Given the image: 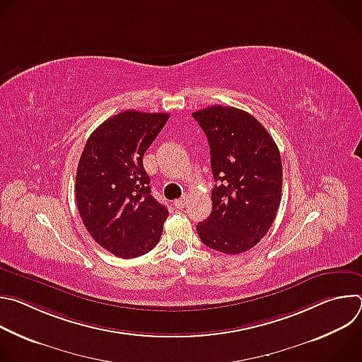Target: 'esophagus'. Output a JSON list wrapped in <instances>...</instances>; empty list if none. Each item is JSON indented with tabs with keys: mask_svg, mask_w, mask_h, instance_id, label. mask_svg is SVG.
<instances>
[{
	"mask_svg": "<svg viewBox=\"0 0 362 362\" xmlns=\"http://www.w3.org/2000/svg\"><path fill=\"white\" fill-rule=\"evenodd\" d=\"M186 203H187V197H186V196H183L182 199H177V200H175V202H173V204L176 206L177 209H183L185 206H186Z\"/></svg>",
	"mask_w": 362,
	"mask_h": 362,
	"instance_id": "1",
	"label": "esophagus"
}]
</instances>
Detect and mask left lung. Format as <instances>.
<instances>
[{"label":"left lung","mask_w":362,"mask_h":362,"mask_svg":"<svg viewBox=\"0 0 362 362\" xmlns=\"http://www.w3.org/2000/svg\"><path fill=\"white\" fill-rule=\"evenodd\" d=\"M192 116L208 137L218 182L212 212L197 223V235L215 250L242 253L259 242L275 221L282 193L279 148L247 112L219 105Z\"/></svg>","instance_id":"8db88e82"}]
</instances>
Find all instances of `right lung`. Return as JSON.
Masks as SVG:
<instances>
[{"mask_svg": "<svg viewBox=\"0 0 362 362\" xmlns=\"http://www.w3.org/2000/svg\"><path fill=\"white\" fill-rule=\"evenodd\" d=\"M168 113L122 112L87 139L77 168L76 200L91 238L123 259L150 252L160 240L169 211L150 194L143 154Z\"/></svg>", "mask_w": 362, "mask_h": 362, "instance_id": "obj_1", "label": "right lung"}]
</instances>
